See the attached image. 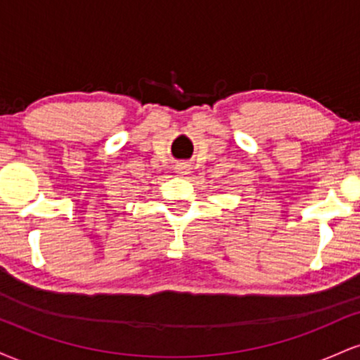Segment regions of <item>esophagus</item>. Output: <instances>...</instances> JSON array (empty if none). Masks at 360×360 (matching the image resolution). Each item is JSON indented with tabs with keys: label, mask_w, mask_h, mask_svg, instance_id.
Returning <instances> with one entry per match:
<instances>
[{
	"label": "esophagus",
	"mask_w": 360,
	"mask_h": 360,
	"mask_svg": "<svg viewBox=\"0 0 360 360\" xmlns=\"http://www.w3.org/2000/svg\"><path fill=\"white\" fill-rule=\"evenodd\" d=\"M176 174L177 176H188L191 172V164L188 162H177L176 164Z\"/></svg>",
	"instance_id": "34e87169"
}]
</instances>
